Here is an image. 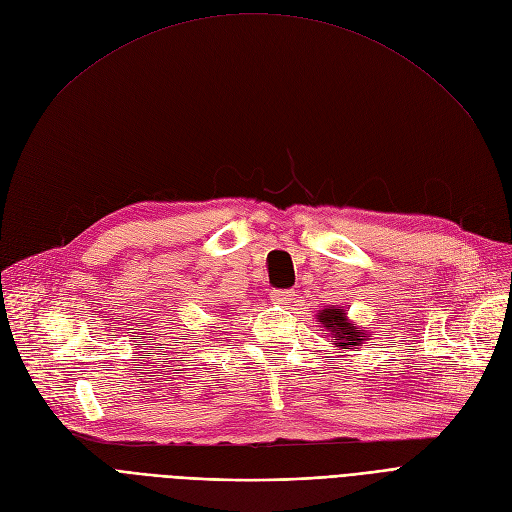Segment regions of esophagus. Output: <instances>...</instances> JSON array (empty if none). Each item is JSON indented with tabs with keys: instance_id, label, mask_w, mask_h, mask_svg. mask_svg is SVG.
Listing matches in <instances>:
<instances>
[{
	"instance_id": "1",
	"label": "esophagus",
	"mask_w": 512,
	"mask_h": 512,
	"mask_svg": "<svg viewBox=\"0 0 512 512\" xmlns=\"http://www.w3.org/2000/svg\"><path fill=\"white\" fill-rule=\"evenodd\" d=\"M292 296H294L292 290H271L269 292V298L277 304H285L288 300H292Z\"/></svg>"
}]
</instances>
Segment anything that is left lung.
Here are the masks:
<instances>
[{
	"instance_id": "1",
	"label": "left lung",
	"mask_w": 512,
	"mask_h": 512,
	"mask_svg": "<svg viewBox=\"0 0 512 512\" xmlns=\"http://www.w3.org/2000/svg\"><path fill=\"white\" fill-rule=\"evenodd\" d=\"M323 332L330 334V342L338 349H351V346H363L367 340L365 330L357 327L346 319L344 309L340 306H327L319 315H317Z\"/></svg>"
}]
</instances>
